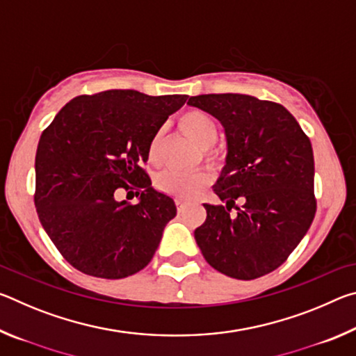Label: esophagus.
Returning a JSON list of instances; mask_svg holds the SVG:
<instances>
[{
	"label": "esophagus",
	"mask_w": 356,
	"mask_h": 356,
	"mask_svg": "<svg viewBox=\"0 0 356 356\" xmlns=\"http://www.w3.org/2000/svg\"><path fill=\"white\" fill-rule=\"evenodd\" d=\"M176 206H177V210H179V212H182V210L185 209V201H182V200H176Z\"/></svg>",
	"instance_id": "1"
}]
</instances>
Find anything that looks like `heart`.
<instances>
[{
    "mask_svg": "<svg viewBox=\"0 0 356 356\" xmlns=\"http://www.w3.org/2000/svg\"><path fill=\"white\" fill-rule=\"evenodd\" d=\"M179 127L184 134L191 138L197 146L204 149V155L206 159L213 163L216 160V155L210 150L216 138H218V125H216L215 119L210 116L209 113L201 110H191L179 118ZM161 143H163V131H155L150 138L147 146V159L152 165L160 163V149ZM210 174L206 171H197L193 174H184L177 171H161L159 176L155 177L156 188L161 190L168 195L180 197V200H191L196 197L200 193L206 188L210 184Z\"/></svg>",
    "mask_w": 356,
    "mask_h": 356,
    "instance_id": "1",
    "label": "heart"
}]
</instances>
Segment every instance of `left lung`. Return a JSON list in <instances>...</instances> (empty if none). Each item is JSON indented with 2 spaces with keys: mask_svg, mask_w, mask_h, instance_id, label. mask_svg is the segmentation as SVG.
Here are the masks:
<instances>
[{
  "mask_svg": "<svg viewBox=\"0 0 356 356\" xmlns=\"http://www.w3.org/2000/svg\"><path fill=\"white\" fill-rule=\"evenodd\" d=\"M188 105L218 119L227 140L226 165L213 186L222 206L204 204L207 218L195 231L202 256L236 280L273 272L316 215L309 138L284 106L252 95L204 94Z\"/></svg>",
  "mask_w": 356,
  "mask_h": 356,
  "instance_id": "obj_1",
  "label": "left lung"
}]
</instances>
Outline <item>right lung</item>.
I'll use <instances>...</instances> for the list:
<instances>
[{
	"mask_svg": "<svg viewBox=\"0 0 356 356\" xmlns=\"http://www.w3.org/2000/svg\"><path fill=\"white\" fill-rule=\"evenodd\" d=\"M186 97H152L134 89L78 95L42 131L34 204L72 267L120 280L154 257L176 204L152 188L143 165L150 138ZM124 191L140 202H119Z\"/></svg>",
	"mask_w": 356,
	"mask_h": 356,
	"instance_id": "right-lung-1",
	"label": "right lung"
}]
</instances>
